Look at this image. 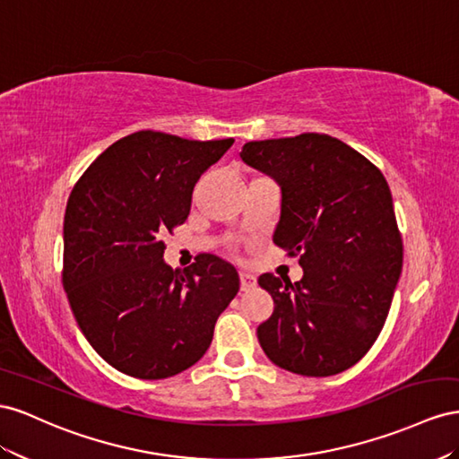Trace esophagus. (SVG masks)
I'll return each mask as SVG.
<instances>
[{"instance_id":"1","label":"esophagus","mask_w":459,"mask_h":459,"mask_svg":"<svg viewBox=\"0 0 459 459\" xmlns=\"http://www.w3.org/2000/svg\"><path fill=\"white\" fill-rule=\"evenodd\" d=\"M255 284H257V279L254 277L252 273H246V271L240 273V288H242V290H250V288H254Z\"/></svg>"}]
</instances>
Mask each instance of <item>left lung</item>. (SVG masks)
I'll use <instances>...</instances> for the list:
<instances>
[{"label":"left lung","mask_w":459,"mask_h":459,"mask_svg":"<svg viewBox=\"0 0 459 459\" xmlns=\"http://www.w3.org/2000/svg\"><path fill=\"white\" fill-rule=\"evenodd\" d=\"M242 161L281 186L273 242L299 255L298 282L259 277L274 302L257 326L279 368L331 377L356 365L383 331L403 247L383 173L342 140L306 133L247 142Z\"/></svg>","instance_id":"obj_1"}]
</instances>
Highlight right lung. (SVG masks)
I'll return each mask as SVG.
<instances>
[{
  "mask_svg": "<svg viewBox=\"0 0 459 459\" xmlns=\"http://www.w3.org/2000/svg\"><path fill=\"white\" fill-rule=\"evenodd\" d=\"M234 140L128 134L76 182L63 222V286L82 334L111 368L157 381L198 361L238 273L204 254L186 269L163 261V234L190 213L195 182Z\"/></svg>",
  "mask_w": 459,
  "mask_h": 459,
  "instance_id": "1",
  "label": "right lung"
}]
</instances>
